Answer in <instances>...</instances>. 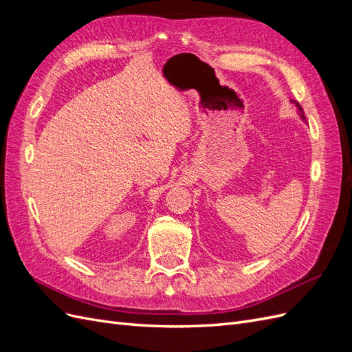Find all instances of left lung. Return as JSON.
<instances>
[{"instance_id":"8db88e82","label":"left lung","mask_w":352,"mask_h":352,"mask_svg":"<svg viewBox=\"0 0 352 352\" xmlns=\"http://www.w3.org/2000/svg\"><path fill=\"white\" fill-rule=\"evenodd\" d=\"M292 102H295V105H296V107H298V111H300V116H301V119L304 120L305 119V117H304V113H302V109L300 107V104H298L296 101H292Z\"/></svg>"}]
</instances>
